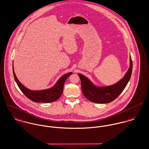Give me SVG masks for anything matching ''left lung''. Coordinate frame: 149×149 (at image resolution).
Listing matches in <instances>:
<instances>
[{
	"mask_svg": "<svg viewBox=\"0 0 149 149\" xmlns=\"http://www.w3.org/2000/svg\"><path fill=\"white\" fill-rule=\"evenodd\" d=\"M132 68L133 63L130 55L129 68L124 76L115 84L105 86H96L86 76L78 74L84 96L93 103L103 104L112 102L125 88L130 79Z\"/></svg>",
	"mask_w": 149,
	"mask_h": 149,
	"instance_id": "left-lung-1",
	"label": "left lung"
}]
</instances>
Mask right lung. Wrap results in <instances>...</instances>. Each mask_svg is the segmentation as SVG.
Returning a JSON list of instances; mask_svg holds the SVG:
<instances>
[{
    "label": "right lung",
    "instance_id": "right-lung-1",
    "mask_svg": "<svg viewBox=\"0 0 149 149\" xmlns=\"http://www.w3.org/2000/svg\"><path fill=\"white\" fill-rule=\"evenodd\" d=\"M12 68L15 80L20 90L28 99L37 103H52L58 100L62 94L65 81L72 74V72H70L63 75L59 78L53 86L49 88L41 90H32L25 87L18 80L13 69V65Z\"/></svg>",
    "mask_w": 149,
    "mask_h": 149
}]
</instances>
